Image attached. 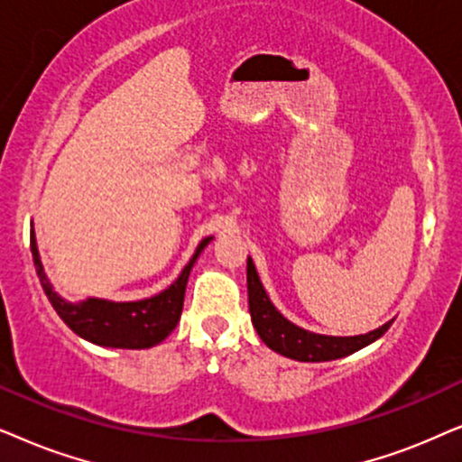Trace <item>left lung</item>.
Segmentation results:
<instances>
[{"instance_id": "1", "label": "left lung", "mask_w": 462, "mask_h": 462, "mask_svg": "<svg viewBox=\"0 0 462 462\" xmlns=\"http://www.w3.org/2000/svg\"><path fill=\"white\" fill-rule=\"evenodd\" d=\"M247 291L251 321H254V328L257 329V334H260L263 344H266L268 348L276 350V353L285 355L289 359L295 361H312V364H319V361H331L340 359V356L353 355L355 350L364 348L374 340H378L393 323H384L383 328L374 329L365 336L350 337L321 336L298 328V325L289 323L287 319L274 309L273 302H270L251 257L247 260Z\"/></svg>"}]
</instances>
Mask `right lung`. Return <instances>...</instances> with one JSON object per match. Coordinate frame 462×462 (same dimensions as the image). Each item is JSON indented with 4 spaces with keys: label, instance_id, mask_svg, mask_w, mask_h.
I'll return each mask as SVG.
<instances>
[{
    "label": "right lung",
    "instance_id": "obj_1",
    "mask_svg": "<svg viewBox=\"0 0 462 462\" xmlns=\"http://www.w3.org/2000/svg\"><path fill=\"white\" fill-rule=\"evenodd\" d=\"M208 241H211V236L200 241L192 260L181 270L180 279L173 285L164 289L162 293L139 300V302H107V300L97 298H88L79 304L65 302L52 291V285L46 279L33 232H31V254H33V263L42 287H44L52 309L63 319L67 328L76 331L84 340L98 344V346L150 348L162 342L180 323L189 270H192L194 262L199 260L200 251L207 247Z\"/></svg>",
    "mask_w": 462,
    "mask_h": 462
}]
</instances>
